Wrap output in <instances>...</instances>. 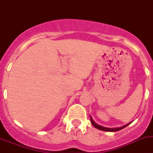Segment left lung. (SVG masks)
Segmentation results:
<instances>
[{
	"instance_id": "8db88e82",
	"label": "left lung",
	"mask_w": 153,
	"mask_h": 153,
	"mask_svg": "<svg viewBox=\"0 0 153 153\" xmlns=\"http://www.w3.org/2000/svg\"><path fill=\"white\" fill-rule=\"evenodd\" d=\"M90 121H91L92 124H93V126L95 128H97V129H100V130H102V131H106V132H117V131H119L120 130V129H123V128H125V127H126L127 126L129 125V124L131 123H129L126 124V125L123 126H121V127H118V128H107V127H104V126H102L100 125H98L97 123H96L94 121H93V120L92 119V117H90Z\"/></svg>"
}]
</instances>
